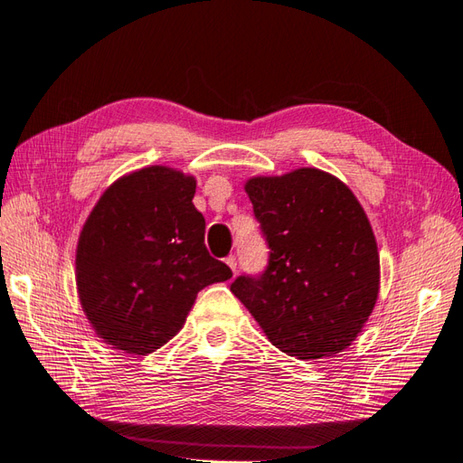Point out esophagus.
I'll return each mask as SVG.
<instances>
[{
	"label": "esophagus",
	"instance_id": "esophagus-1",
	"mask_svg": "<svg viewBox=\"0 0 463 463\" xmlns=\"http://www.w3.org/2000/svg\"><path fill=\"white\" fill-rule=\"evenodd\" d=\"M224 261H227V266L232 269V273H236V256L231 254V256H227V260H224Z\"/></svg>",
	"mask_w": 463,
	"mask_h": 463
}]
</instances>
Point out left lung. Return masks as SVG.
I'll return each instance as SVG.
<instances>
[{"instance_id":"obj_1","label":"left lung","mask_w":463,"mask_h":463,"mask_svg":"<svg viewBox=\"0 0 463 463\" xmlns=\"http://www.w3.org/2000/svg\"><path fill=\"white\" fill-rule=\"evenodd\" d=\"M268 268L241 275L234 297L277 349L302 361L351 345L378 298L380 258L364 209L335 176L298 168L246 182Z\"/></svg>"}]
</instances>
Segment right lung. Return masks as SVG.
I'll return each mask as SVG.
<instances>
[{
    "label": "right lung",
    "instance_id": "right-lung-1",
    "mask_svg": "<svg viewBox=\"0 0 463 463\" xmlns=\"http://www.w3.org/2000/svg\"><path fill=\"white\" fill-rule=\"evenodd\" d=\"M194 176L147 166L100 195L79 236V300L97 335L129 354L173 339L200 290L231 268L205 248V219L192 203Z\"/></svg>",
    "mask_w": 463,
    "mask_h": 463
}]
</instances>
